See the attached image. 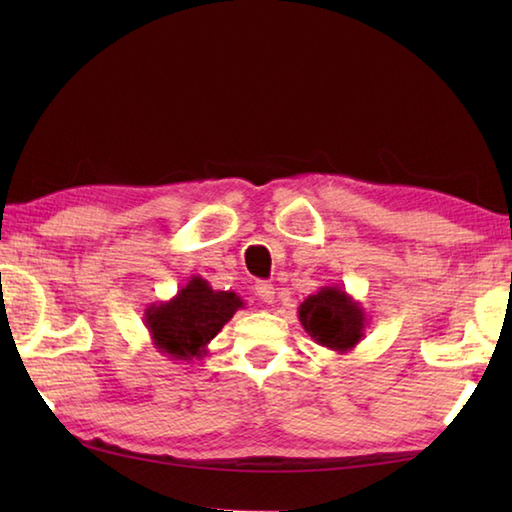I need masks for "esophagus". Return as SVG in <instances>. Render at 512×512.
<instances>
[{
	"instance_id": "esophagus-1",
	"label": "esophagus",
	"mask_w": 512,
	"mask_h": 512,
	"mask_svg": "<svg viewBox=\"0 0 512 512\" xmlns=\"http://www.w3.org/2000/svg\"><path fill=\"white\" fill-rule=\"evenodd\" d=\"M255 295L259 297V301L270 306V303L275 301V288H273V284H268V281H259V284L255 286Z\"/></svg>"
}]
</instances>
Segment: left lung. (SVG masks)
<instances>
[{"label": "left lung", "instance_id": "obj_1", "mask_svg": "<svg viewBox=\"0 0 512 512\" xmlns=\"http://www.w3.org/2000/svg\"><path fill=\"white\" fill-rule=\"evenodd\" d=\"M299 321L310 339L336 354H347L363 341L367 314L341 286H323L299 306Z\"/></svg>", "mask_w": 512, "mask_h": 512}]
</instances>
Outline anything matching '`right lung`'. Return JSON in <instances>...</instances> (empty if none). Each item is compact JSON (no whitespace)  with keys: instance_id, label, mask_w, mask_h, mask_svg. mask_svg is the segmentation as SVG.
<instances>
[{"instance_id":"obj_1","label":"right lung","mask_w":512,"mask_h":512,"mask_svg":"<svg viewBox=\"0 0 512 512\" xmlns=\"http://www.w3.org/2000/svg\"><path fill=\"white\" fill-rule=\"evenodd\" d=\"M244 308V299L231 290H213L202 277H191L176 297L151 303L145 310V325L151 345L169 361H200L209 354L217 332Z\"/></svg>"}]
</instances>
